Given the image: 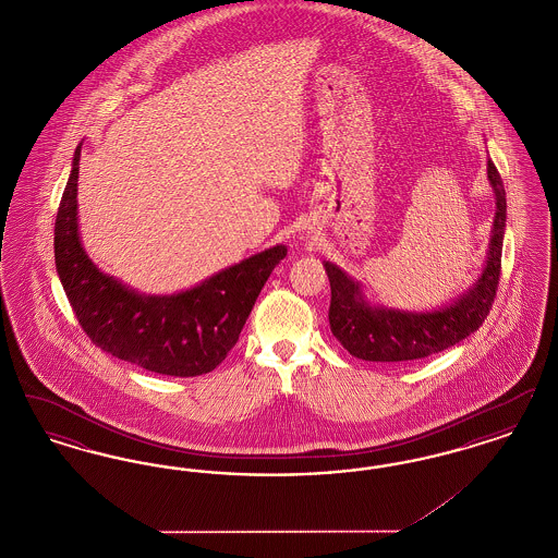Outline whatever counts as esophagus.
<instances>
[{
	"label": "esophagus",
	"instance_id": "obj_1",
	"mask_svg": "<svg viewBox=\"0 0 558 558\" xmlns=\"http://www.w3.org/2000/svg\"><path fill=\"white\" fill-rule=\"evenodd\" d=\"M301 239H305V232H303V234H301Z\"/></svg>",
	"mask_w": 558,
	"mask_h": 558
}]
</instances>
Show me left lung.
I'll return each mask as SVG.
<instances>
[{"label": "left lung", "instance_id": "left-lung-1", "mask_svg": "<svg viewBox=\"0 0 558 558\" xmlns=\"http://www.w3.org/2000/svg\"><path fill=\"white\" fill-rule=\"evenodd\" d=\"M487 180L496 194V217L487 264L477 282L451 305L433 312H401L371 305L341 267L324 262L330 280L328 322L337 341L366 362H410L460 343L485 322L500 282L506 228V192L496 165L487 159Z\"/></svg>", "mask_w": 558, "mask_h": 558}]
</instances>
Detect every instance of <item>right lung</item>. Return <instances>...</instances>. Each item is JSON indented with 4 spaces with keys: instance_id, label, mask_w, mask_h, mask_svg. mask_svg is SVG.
Instances as JSON below:
<instances>
[{
    "instance_id": "add662e5",
    "label": "right lung",
    "mask_w": 558,
    "mask_h": 558,
    "mask_svg": "<svg viewBox=\"0 0 558 558\" xmlns=\"http://www.w3.org/2000/svg\"><path fill=\"white\" fill-rule=\"evenodd\" d=\"M81 144L64 187L56 228V271L92 343L140 368L167 376L215 371L236 345L259 292L284 257L276 244L203 284L178 294H140L102 274L81 246L77 180Z\"/></svg>"
}]
</instances>
